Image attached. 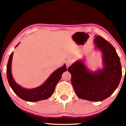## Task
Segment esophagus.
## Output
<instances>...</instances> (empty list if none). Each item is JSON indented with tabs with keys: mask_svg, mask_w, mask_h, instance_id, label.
<instances>
[{
	"mask_svg": "<svg viewBox=\"0 0 126 126\" xmlns=\"http://www.w3.org/2000/svg\"><path fill=\"white\" fill-rule=\"evenodd\" d=\"M72 63H73V60H72V59H67V60L66 61V67L68 68L70 66H71L72 64Z\"/></svg>",
	"mask_w": 126,
	"mask_h": 126,
	"instance_id": "34e87169",
	"label": "esophagus"
}]
</instances>
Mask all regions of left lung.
<instances>
[{"mask_svg":"<svg viewBox=\"0 0 126 126\" xmlns=\"http://www.w3.org/2000/svg\"><path fill=\"white\" fill-rule=\"evenodd\" d=\"M94 43L102 53V69L90 71L80 60L70 66L68 71L71 75V83L77 96L97 102L109 97L117 88L122 77V67L115 48L109 41L95 36Z\"/></svg>","mask_w":126,"mask_h":126,"instance_id":"8db88e82","label":"left lung"}]
</instances>
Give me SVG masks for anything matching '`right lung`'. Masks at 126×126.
<instances>
[{"label":"right lung","instance_id":"obj_1","mask_svg":"<svg viewBox=\"0 0 126 126\" xmlns=\"http://www.w3.org/2000/svg\"><path fill=\"white\" fill-rule=\"evenodd\" d=\"M19 43L15 46L18 45ZM13 52L10 54L6 67V75L8 82L13 91L22 100L29 102H37L46 100L52 96L57 83L60 80L63 72L67 71L66 66L64 64L63 66L57 69L49 76L47 80L43 85L32 89H26L17 85L13 79L11 69Z\"/></svg>","mask_w":126,"mask_h":126}]
</instances>
